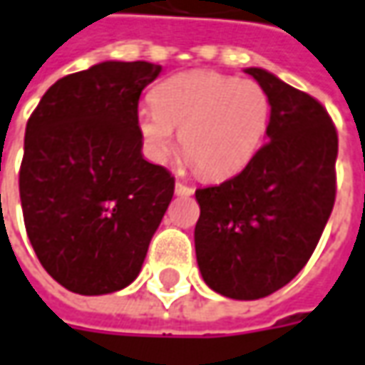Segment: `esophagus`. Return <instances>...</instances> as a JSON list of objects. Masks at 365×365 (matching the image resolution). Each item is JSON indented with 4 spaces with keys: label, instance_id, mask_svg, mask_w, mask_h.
Listing matches in <instances>:
<instances>
[{
    "label": "esophagus",
    "instance_id": "esophagus-1",
    "mask_svg": "<svg viewBox=\"0 0 365 365\" xmlns=\"http://www.w3.org/2000/svg\"><path fill=\"white\" fill-rule=\"evenodd\" d=\"M175 193H178V195H192L193 187H190V185H185V183L182 182H178L175 183Z\"/></svg>",
    "mask_w": 365,
    "mask_h": 365
}]
</instances>
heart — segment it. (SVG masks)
I'll return each instance as SVG.
<instances>
[{"label":"heart","mask_w":365,"mask_h":365,"mask_svg":"<svg viewBox=\"0 0 365 365\" xmlns=\"http://www.w3.org/2000/svg\"><path fill=\"white\" fill-rule=\"evenodd\" d=\"M151 106L138 111V130L151 162L165 163L180 148L203 178L244 170L259 151L272 121V99L254 79L215 71H185L151 91Z\"/></svg>","instance_id":"b5f03b06"}]
</instances>
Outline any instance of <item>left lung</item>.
I'll return each instance as SVG.
<instances>
[{
	"mask_svg": "<svg viewBox=\"0 0 365 365\" xmlns=\"http://www.w3.org/2000/svg\"><path fill=\"white\" fill-rule=\"evenodd\" d=\"M245 73L272 99L267 143L242 172L195 192L203 282L232 299L289 284L318 245L336 202L338 131L326 108L266 69Z\"/></svg>",
	"mask_w": 365,
	"mask_h": 365,
	"instance_id": "1",
	"label": "left lung"
}]
</instances>
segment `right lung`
<instances>
[{"label": "right lung", "instance_id": "1", "mask_svg": "<svg viewBox=\"0 0 365 365\" xmlns=\"http://www.w3.org/2000/svg\"><path fill=\"white\" fill-rule=\"evenodd\" d=\"M162 66L103 61L58 79L27 120L19 197L37 259L58 284L101 296L138 277L173 197L141 155L138 103Z\"/></svg>", "mask_w": 365, "mask_h": 365}]
</instances>
